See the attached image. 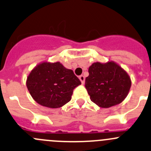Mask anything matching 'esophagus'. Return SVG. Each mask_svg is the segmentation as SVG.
Segmentation results:
<instances>
[{"instance_id": "1", "label": "esophagus", "mask_w": 151, "mask_h": 151, "mask_svg": "<svg viewBox=\"0 0 151 151\" xmlns=\"http://www.w3.org/2000/svg\"><path fill=\"white\" fill-rule=\"evenodd\" d=\"M79 79H80V81H81V83H83V84L85 83V77L83 75H80V77H79Z\"/></svg>"}]
</instances>
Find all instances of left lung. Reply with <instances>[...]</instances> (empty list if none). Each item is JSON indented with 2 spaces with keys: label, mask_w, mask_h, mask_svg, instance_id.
<instances>
[{
  "label": "left lung",
  "mask_w": 151,
  "mask_h": 151,
  "mask_svg": "<svg viewBox=\"0 0 151 151\" xmlns=\"http://www.w3.org/2000/svg\"><path fill=\"white\" fill-rule=\"evenodd\" d=\"M85 86L91 100L101 108L122 102L128 95L131 81L126 71L114 62L94 63L88 68Z\"/></svg>",
  "instance_id": "left-lung-1"
}]
</instances>
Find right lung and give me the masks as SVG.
Wrapping results in <instances>:
<instances>
[{
    "label": "right lung",
    "mask_w": 151,
    "mask_h": 151,
    "mask_svg": "<svg viewBox=\"0 0 151 151\" xmlns=\"http://www.w3.org/2000/svg\"><path fill=\"white\" fill-rule=\"evenodd\" d=\"M81 84L72 70L59 62L43 63L28 77L26 86L37 103L48 108H60L69 102L73 91Z\"/></svg>",
    "instance_id": "obj_1"
}]
</instances>
